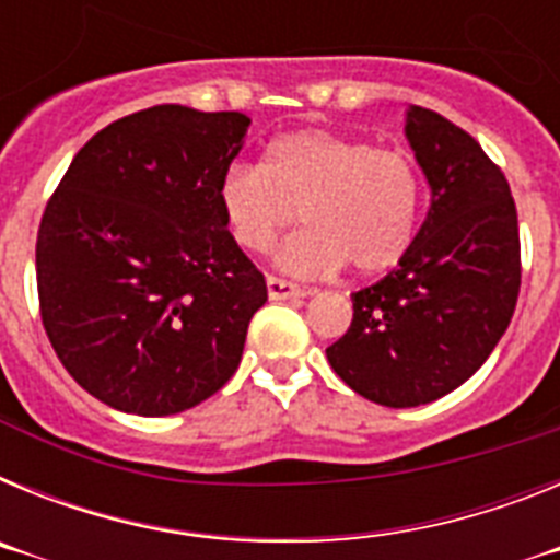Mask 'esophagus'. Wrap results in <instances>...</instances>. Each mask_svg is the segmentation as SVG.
<instances>
[{
	"mask_svg": "<svg viewBox=\"0 0 560 560\" xmlns=\"http://www.w3.org/2000/svg\"><path fill=\"white\" fill-rule=\"evenodd\" d=\"M266 289H269V300H296V296H305L308 291L303 285L283 280V277H266Z\"/></svg>",
	"mask_w": 560,
	"mask_h": 560,
	"instance_id": "obj_1",
	"label": "esophagus"
}]
</instances>
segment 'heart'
<instances>
[{
  "mask_svg": "<svg viewBox=\"0 0 560 560\" xmlns=\"http://www.w3.org/2000/svg\"><path fill=\"white\" fill-rule=\"evenodd\" d=\"M226 230L249 252H266L285 226H305L277 252L294 275L350 264L378 275L404 257L415 235L420 179L409 153L303 128L269 142L260 165H232L219 182Z\"/></svg>",
  "mask_w": 560,
  "mask_h": 560,
  "instance_id": "obj_1",
  "label": "heart"
}]
</instances>
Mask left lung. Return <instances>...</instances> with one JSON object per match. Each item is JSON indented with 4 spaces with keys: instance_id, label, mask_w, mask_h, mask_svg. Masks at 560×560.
<instances>
[{
    "instance_id": "1",
    "label": "left lung",
    "mask_w": 560,
    "mask_h": 560,
    "mask_svg": "<svg viewBox=\"0 0 560 560\" xmlns=\"http://www.w3.org/2000/svg\"><path fill=\"white\" fill-rule=\"evenodd\" d=\"M407 140L432 187L418 235L384 280L353 294L330 368L381 407L438 400L471 378L511 325L522 285L511 185L471 133L409 106Z\"/></svg>"
}]
</instances>
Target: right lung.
<instances>
[{"label": "right lung", "instance_id": "right-lung-1", "mask_svg": "<svg viewBox=\"0 0 560 560\" xmlns=\"http://www.w3.org/2000/svg\"><path fill=\"white\" fill-rule=\"evenodd\" d=\"M241 112L142 108L97 131L47 201L42 323L67 373L112 409L162 418L235 375L266 280L226 230L219 182Z\"/></svg>", "mask_w": 560, "mask_h": 560}]
</instances>
